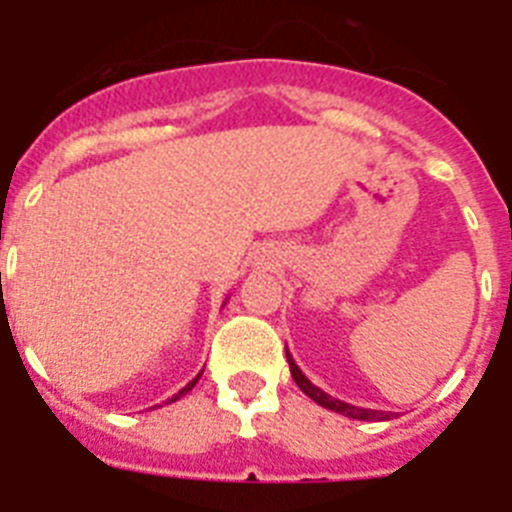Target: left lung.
Here are the masks:
<instances>
[{
    "mask_svg": "<svg viewBox=\"0 0 512 512\" xmlns=\"http://www.w3.org/2000/svg\"><path fill=\"white\" fill-rule=\"evenodd\" d=\"M287 361H289V372H292V379L297 382V387H300L310 400L318 402L320 408L333 410V413H341L346 415V418H354V420H390V413H382V410H372V408H356V405H348V402L338 400V397H330L328 392L315 387V384L302 374L300 366L295 364V359H292V354H289V348H287Z\"/></svg>",
    "mask_w": 512,
    "mask_h": 512,
    "instance_id": "1",
    "label": "left lung"
}]
</instances>
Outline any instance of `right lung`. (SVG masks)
Wrapping results in <instances>:
<instances>
[{
	"label": "right lung",
	"mask_w": 512,
	"mask_h": 512,
	"mask_svg": "<svg viewBox=\"0 0 512 512\" xmlns=\"http://www.w3.org/2000/svg\"><path fill=\"white\" fill-rule=\"evenodd\" d=\"M202 372H205V369H202ZM202 372H200V374H197V377H194V379H192V382H189V384H187V387H182V390L176 392V395H174V397H171V400H169V402H176V400H179V397H184V395H187V392H189V390H192L194 384H197V379H200V377H202Z\"/></svg>",
	"instance_id": "add662e5"
}]
</instances>
